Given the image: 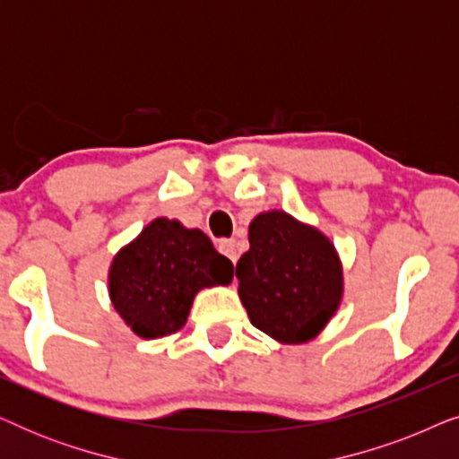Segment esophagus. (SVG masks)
I'll return each mask as SVG.
<instances>
[{
    "mask_svg": "<svg viewBox=\"0 0 459 459\" xmlns=\"http://www.w3.org/2000/svg\"><path fill=\"white\" fill-rule=\"evenodd\" d=\"M219 250H221V253L228 256L231 263H236L238 256H240V248H238V242L234 240V238H231V240L219 242Z\"/></svg>",
    "mask_w": 459,
    "mask_h": 459,
    "instance_id": "34e87169",
    "label": "esophagus"
}]
</instances>
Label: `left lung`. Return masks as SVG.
<instances>
[{"label": "left lung", "instance_id": "obj_1", "mask_svg": "<svg viewBox=\"0 0 459 459\" xmlns=\"http://www.w3.org/2000/svg\"><path fill=\"white\" fill-rule=\"evenodd\" d=\"M248 242L236 278L250 324L281 344L313 341L342 303L336 247L316 225L278 209L250 221Z\"/></svg>", "mask_w": 459, "mask_h": 459}]
</instances>
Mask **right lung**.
<instances>
[{"label": "right lung", "instance_id": "obj_1", "mask_svg": "<svg viewBox=\"0 0 459 459\" xmlns=\"http://www.w3.org/2000/svg\"><path fill=\"white\" fill-rule=\"evenodd\" d=\"M231 280L234 265L204 231L156 217L112 256L108 297L135 336L154 341L184 328L200 290Z\"/></svg>", "mask_w": 459, "mask_h": 459}]
</instances>
